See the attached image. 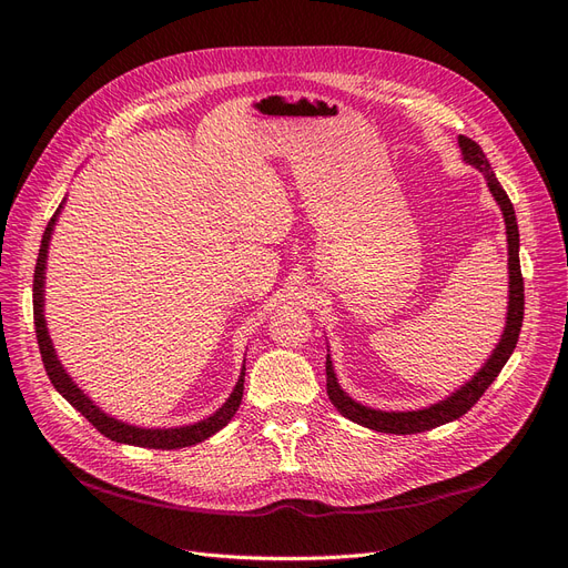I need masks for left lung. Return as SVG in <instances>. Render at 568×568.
I'll list each match as a JSON object with an SVG mask.
<instances>
[{"label":"left lung","instance_id":"1","mask_svg":"<svg viewBox=\"0 0 568 568\" xmlns=\"http://www.w3.org/2000/svg\"><path fill=\"white\" fill-rule=\"evenodd\" d=\"M459 148L464 162L476 166L480 174L487 181V187L495 196L501 213H504V223H506V239H508V315H506V327L499 338V345L491 351L489 359L480 372L462 385L457 392H453L448 399H443L438 404H432L429 408L423 410H376L357 404L345 394L336 381L332 359L327 355V394L329 402L336 406V410L348 417V420L368 427L374 432L383 434H420L429 432L434 427H440L446 423L457 420L466 410H471V406L483 397V392L495 383V378L501 374L504 364L515 351V343L520 338V327H523V317H525V281H523V271H520V232H517V220H515V209L508 200V194L504 192L501 183L497 181L495 171H491L483 148L471 141L468 136L459 134Z\"/></svg>","mask_w":568,"mask_h":568}]
</instances>
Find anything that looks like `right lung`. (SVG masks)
<instances>
[{
	"mask_svg": "<svg viewBox=\"0 0 568 568\" xmlns=\"http://www.w3.org/2000/svg\"><path fill=\"white\" fill-rule=\"evenodd\" d=\"M62 211L60 209L53 213L51 223H48L43 239H41V248H39V257H37V266H34V285H32V302H34V329H37V341H39V351H41V359L45 366V374L51 378L53 387L62 394V397L77 408L81 415L88 417V423H92V427L104 434L106 438L115 440V443H128V446H139V448H153V450H176V448H187L194 446V443H202L209 436H213L215 432L223 429L234 413L241 406V397H243V378H245V366L241 368L239 383L234 387V392L230 394V399L220 406L211 417L206 420H200L187 427H171V429H143V427H134L128 423H120L115 417L106 415L102 408H97L92 404V399L88 394H83V389L69 378V374L64 372V366L60 364L53 341L48 336L45 329V317H43V283H45V260H48V243H51V234L53 227L58 223V215Z\"/></svg>",
	"mask_w": 568,
	"mask_h": 568,
	"instance_id": "add662e5",
	"label": "right lung"
}]
</instances>
